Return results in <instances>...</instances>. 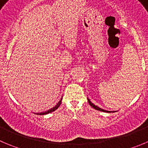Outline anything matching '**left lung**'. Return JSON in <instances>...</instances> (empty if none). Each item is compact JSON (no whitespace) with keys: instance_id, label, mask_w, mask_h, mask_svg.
Masks as SVG:
<instances>
[{"instance_id":"obj_1","label":"left lung","mask_w":148,"mask_h":148,"mask_svg":"<svg viewBox=\"0 0 148 148\" xmlns=\"http://www.w3.org/2000/svg\"><path fill=\"white\" fill-rule=\"evenodd\" d=\"M88 103H89L91 107H93V108H94V109H96V110H99V111H101V112H110H110H109V111H107V110H103V109L100 108V107H97V106L94 105V104H93V103H92V102H91L90 101L89 99H88Z\"/></svg>"}]
</instances>
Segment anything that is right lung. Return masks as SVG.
Segmentation results:
<instances>
[{"instance_id": "1", "label": "right lung", "mask_w": 148, "mask_h": 148, "mask_svg": "<svg viewBox=\"0 0 148 148\" xmlns=\"http://www.w3.org/2000/svg\"><path fill=\"white\" fill-rule=\"evenodd\" d=\"M60 103H61V101H60L58 102V103L57 105L55 106V107H54L53 108L50 109V110H48V111H47V112H41V113H39V114H48V113L52 112L55 111V110H57V109L58 108L59 106L60 105Z\"/></svg>"}]
</instances>
